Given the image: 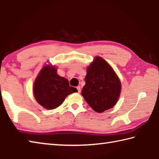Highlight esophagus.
Segmentation results:
<instances>
[{"instance_id":"esophagus-1","label":"esophagus","mask_w":159,"mask_h":159,"mask_svg":"<svg viewBox=\"0 0 159 159\" xmlns=\"http://www.w3.org/2000/svg\"><path fill=\"white\" fill-rule=\"evenodd\" d=\"M76 88H77V90H78V92H80V87L78 86Z\"/></svg>"}]
</instances>
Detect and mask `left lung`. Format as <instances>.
<instances>
[{
    "mask_svg": "<svg viewBox=\"0 0 159 159\" xmlns=\"http://www.w3.org/2000/svg\"><path fill=\"white\" fill-rule=\"evenodd\" d=\"M85 81L81 95L96 112L102 113L116 105L121 90L120 81L104 59L94 58L87 68Z\"/></svg>",
    "mask_w": 159,
    "mask_h": 159,
    "instance_id": "obj_1",
    "label": "left lung"
}]
</instances>
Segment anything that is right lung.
<instances>
[{
	"label": "right lung",
	"instance_id": "1",
	"mask_svg": "<svg viewBox=\"0 0 159 159\" xmlns=\"http://www.w3.org/2000/svg\"><path fill=\"white\" fill-rule=\"evenodd\" d=\"M55 66L45 65L34 83V96L36 101L48 110H53L63 103L65 98L76 88L71 87L67 79L57 74Z\"/></svg>",
	"mask_w": 159,
	"mask_h": 159
}]
</instances>
